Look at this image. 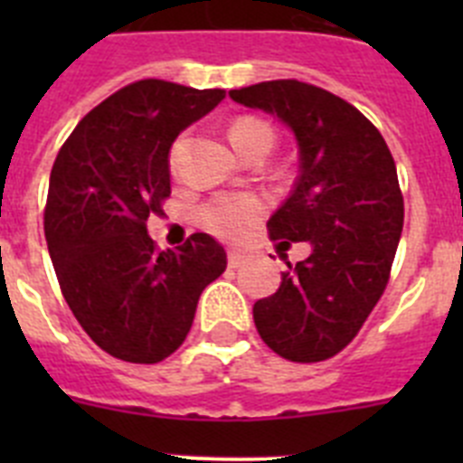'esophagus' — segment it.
Here are the masks:
<instances>
[{"instance_id":"1","label":"esophagus","mask_w":463,"mask_h":463,"mask_svg":"<svg viewBox=\"0 0 463 463\" xmlns=\"http://www.w3.org/2000/svg\"><path fill=\"white\" fill-rule=\"evenodd\" d=\"M227 261H229V267H232V269H239L241 264L245 261V255H243V252H239V250H229Z\"/></svg>"}]
</instances>
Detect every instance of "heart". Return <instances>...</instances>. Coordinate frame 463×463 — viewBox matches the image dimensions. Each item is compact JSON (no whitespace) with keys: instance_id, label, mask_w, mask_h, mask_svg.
<instances>
[{"instance_id":"b5f03b06","label":"heart","mask_w":463,"mask_h":463,"mask_svg":"<svg viewBox=\"0 0 463 463\" xmlns=\"http://www.w3.org/2000/svg\"><path fill=\"white\" fill-rule=\"evenodd\" d=\"M229 141L234 143L239 153L252 148V146H269L273 143V129L269 122L260 120L255 116H241L229 125ZM183 141H175L169 153L171 166L181 155ZM264 213V202L257 196H234V199H222V202L208 203L202 211V222L211 229L213 234L224 236V239H239L252 224L260 220Z\"/></svg>"}]
</instances>
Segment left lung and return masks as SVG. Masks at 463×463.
Masks as SVG:
<instances>
[{
  "instance_id": "obj_1",
  "label": "left lung",
  "mask_w": 463,
  "mask_h": 463,
  "mask_svg": "<svg viewBox=\"0 0 463 463\" xmlns=\"http://www.w3.org/2000/svg\"><path fill=\"white\" fill-rule=\"evenodd\" d=\"M229 97L273 113L297 137V183L267 229L285 248L313 245L257 301L255 326L282 359L325 362L357 336L390 282L403 229L394 157L369 118L317 85L267 80Z\"/></svg>"
}]
</instances>
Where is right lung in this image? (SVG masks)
Instances as JSON below:
<instances>
[{
    "instance_id": "right-lung-1",
    "label": "right lung",
    "mask_w": 463,
    "mask_h": 463,
    "mask_svg": "<svg viewBox=\"0 0 463 463\" xmlns=\"http://www.w3.org/2000/svg\"><path fill=\"white\" fill-rule=\"evenodd\" d=\"M224 99L143 79L113 92L76 125L55 157L43 232L69 308L110 357L157 364L183 345L199 297L227 269L208 234L175 250L148 236L171 196L175 137Z\"/></svg>"
}]
</instances>
